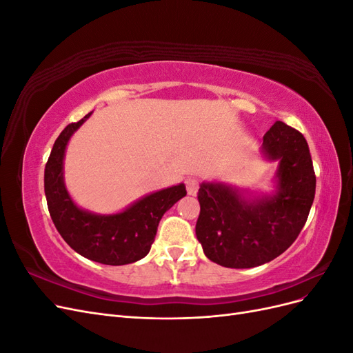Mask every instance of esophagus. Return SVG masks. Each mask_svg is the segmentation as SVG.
Wrapping results in <instances>:
<instances>
[{"label": "esophagus", "mask_w": 353, "mask_h": 353, "mask_svg": "<svg viewBox=\"0 0 353 353\" xmlns=\"http://www.w3.org/2000/svg\"><path fill=\"white\" fill-rule=\"evenodd\" d=\"M200 187V181L197 178H187L185 179V188L190 196H196Z\"/></svg>", "instance_id": "obj_1"}]
</instances>
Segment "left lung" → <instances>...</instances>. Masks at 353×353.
Returning <instances> with one entry per match:
<instances>
[{
	"label": "left lung",
	"mask_w": 353,
	"mask_h": 353,
	"mask_svg": "<svg viewBox=\"0 0 353 353\" xmlns=\"http://www.w3.org/2000/svg\"><path fill=\"white\" fill-rule=\"evenodd\" d=\"M262 150L279 160L276 193L248 201L223 184L203 183L196 236L208 258L225 268H253L275 259L301 234L315 197L316 178L305 137L276 121Z\"/></svg>",
	"instance_id": "8db88e82"
}]
</instances>
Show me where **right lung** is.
<instances>
[{
	"label": "right lung",
	"instance_id": "obj_1",
	"mask_svg": "<svg viewBox=\"0 0 353 353\" xmlns=\"http://www.w3.org/2000/svg\"><path fill=\"white\" fill-rule=\"evenodd\" d=\"M69 123L52 145L44 172L50 216L70 248L83 258L104 265H126L150 252L163 213L183 199L184 184L160 190L116 215H94L79 209L63 183V157L70 135L88 119Z\"/></svg>",
	"mask_w": 353,
	"mask_h": 353
}]
</instances>
